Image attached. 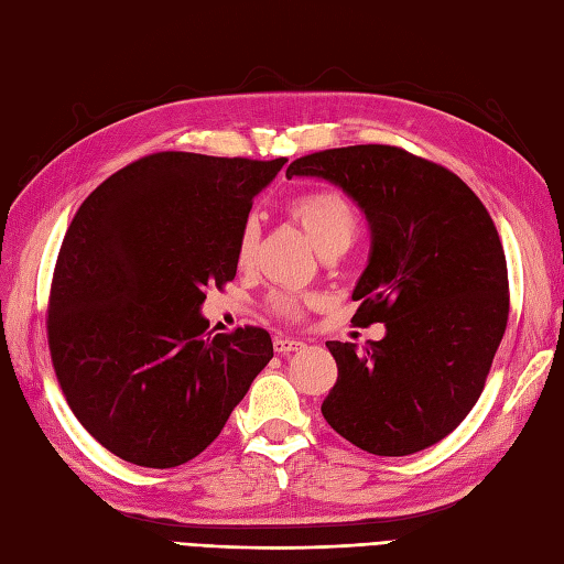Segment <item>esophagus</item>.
Here are the masks:
<instances>
[{"label": "esophagus", "mask_w": 564, "mask_h": 564, "mask_svg": "<svg viewBox=\"0 0 564 564\" xmlns=\"http://www.w3.org/2000/svg\"><path fill=\"white\" fill-rule=\"evenodd\" d=\"M303 341L301 339H293V337H275L273 339V349L279 354H291V351H297L303 349Z\"/></svg>", "instance_id": "1"}]
</instances>
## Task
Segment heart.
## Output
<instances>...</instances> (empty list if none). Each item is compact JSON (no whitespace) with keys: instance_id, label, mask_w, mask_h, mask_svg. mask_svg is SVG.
Here are the masks:
<instances>
[{"instance_id":"obj_1","label":"heart","mask_w":564,"mask_h":564,"mask_svg":"<svg viewBox=\"0 0 564 564\" xmlns=\"http://www.w3.org/2000/svg\"><path fill=\"white\" fill-rule=\"evenodd\" d=\"M289 213L303 227L319 254L346 251L358 232V210L354 200L337 186H317L305 191V194L295 196L289 203ZM257 245L259 220L254 215H249L237 235V261L249 263L251 257H254ZM305 303L307 297L297 293H273L269 297V307L285 319H301Z\"/></svg>"}]
</instances>
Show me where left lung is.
I'll list each match as a JSON object with an SVG mask.
<instances>
[{"label": "left lung", "instance_id": "obj_1", "mask_svg": "<svg viewBox=\"0 0 564 564\" xmlns=\"http://www.w3.org/2000/svg\"><path fill=\"white\" fill-rule=\"evenodd\" d=\"M285 176L327 178L361 206L370 257L351 322L388 329L364 351L327 341L339 376L322 414L373 455L434 446L482 394L507 329L509 275L492 218L460 176L392 145L305 154Z\"/></svg>", "mask_w": 564, "mask_h": 564}]
</instances>
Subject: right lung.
<instances>
[{"label": "right lung", "instance_id": "right-lung-1", "mask_svg": "<svg viewBox=\"0 0 564 564\" xmlns=\"http://www.w3.org/2000/svg\"><path fill=\"white\" fill-rule=\"evenodd\" d=\"M285 158L154 152L91 191L59 247L47 346L79 424L118 458L176 467L218 438L271 361L267 329L210 334L237 235Z\"/></svg>", "mask_w": 564, "mask_h": 564}]
</instances>
